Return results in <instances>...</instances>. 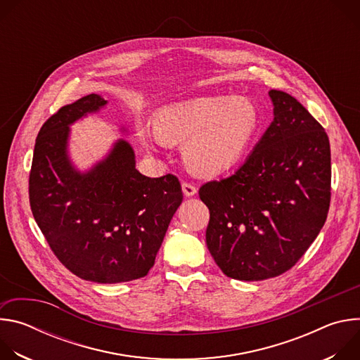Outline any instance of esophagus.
Segmentation results:
<instances>
[{
    "label": "esophagus",
    "mask_w": 360,
    "mask_h": 360,
    "mask_svg": "<svg viewBox=\"0 0 360 360\" xmlns=\"http://www.w3.org/2000/svg\"><path fill=\"white\" fill-rule=\"evenodd\" d=\"M182 191H184L185 196H193L196 193V186L189 184V182H184L182 184Z\"/></svg>",
    "instance_id": "esophagus-1"
}]
</instances>
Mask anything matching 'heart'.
Segmentation results:
<instances>
[{"instance_id":"b5f03b06","label":"heart","mask_w":360,"mask_h":360,"mask_svg":"<svg viewBox=\"0 0 360 360\" xmlns=\"http://www.w3.org/2000/svg\"><path fill=\"white\" fill-rule=\"evenodd\" d=\"M261 128L258 108L248 98L210 95L165 105L155 114V131L138 122L145 148L153 142L182 143L189 169L215 176L233 168L249 150Z\"/></svg>"}]
</instances>
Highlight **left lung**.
Returning a JSON list of instances; mask_svg holds the SVG:
<instances>
[{
    "mask_svg": "<svg viewBox=\"0 0 360 360\" xmlns=\"http://www.w3.org/2000/svg\"><path fill=\"white\" fill-rule=\"evenodd\" d=\"M274 121L231 176L200 186L210 210L207 246L221 271L264 281L289 271L325 225L330 145L292 95L271 89Z\"/></svg>",
    "mask_w": 360,
    "mask_h": 360,
    "instance_id": "obj_1",
    "label": "left lung"
}]
</instances>
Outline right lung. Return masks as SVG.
<instances>
[{
  "mask_svg": "<svg viewBox=\"0 0 360 360\" xmlns=\"http://www.w3.org/2000/svg\"><path fill=\"white\" fill-rule=\"evenodd\" d=\"M107 104L89 94L42 125L30 172V203L67 269L85 281L120 283L143 278L155 264L184 196L176 176L142 175L125 139L89 169L75 168L68 153L70 127Z\"/></svg>",
  "mask_w": 360,
  "mask_h": 360,
  "instance_id": "1",
  "label": "right lung"
}]
</instances>
